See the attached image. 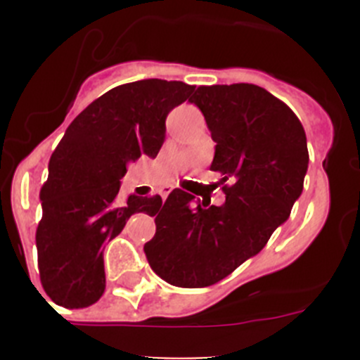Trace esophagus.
Listing matches in <instances>:
<instances>
[{"instance_id":"esophagus-1","label":"esophagus","mask_w":360,"mask_h":360,"mask_svg":"<svg viewBox=\"0 0 360 360\" xmlns=\"http://www.w3.org/2000/svg\"><path fill=\"white\" fill-rule=\"evenodd\" d=\"M170 191H172V186H163L162 190H160V195H162V198H163V200H165V198L169 197V193H170Z\"/></svg>"}]
</instances>
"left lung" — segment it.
I'll use <instances>...</instances> for the list:
<instances>
[{"label":"left lung","mask_w":360,"mask_h":360,"mask_svg":"<svg viewBox=\"0 0 360 360\" xmlns=\"http://www.w3.org/2000/svg\"><path fill=\"white\" fill-rule=\"evenodd\" d=\"M197 104L216 143L210 170L221 172L223 205L174 190L146 242L155 274L177 288H207L237 270L285 223L303 191L307 136L281 99L250 83L198 86Z\"/></svg>","instance_id":"obj_1"}]
</instances>
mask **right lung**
Listing matches in <instances>:
<instances>
[{
    "label": "right lung",
    "mask_w": 360,
    "mask_h": 360,
    "mask_svg": "<svg viewBox=\"0 0 360 360\" xmlns=\"http://www.w3.org/2000/svg\"><path fill=\"white\" fill-rule=\"evenodd\" d=\"M193 90L157 78L125 83L89 104L68 127L50 157L36 230L39 278L56 304L96 303L106 289L104 245L132 214L160 210L158 195L120 202V179L130 162L157 157L167 115Z\"/></svg>",
    "instance_id": "add662e5"
}]
</instances>
